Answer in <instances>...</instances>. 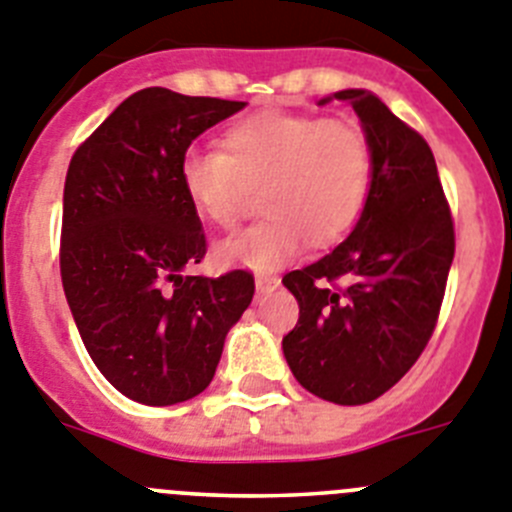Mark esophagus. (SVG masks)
<instances>
[{"label": "esophagus", "mask_w": 512, "mask_h": 512, "mask_svg": "<svg viewBox=\"0 0 512 512\" xmlns=\"http://www.w3.org/2000/svg\"><path fill=\"white\" fill-rule=\"evenodd\" d=\"M279 284H281L279 276L259 274L256 276V294H271L276 287H279Z\"/></svg>", "instance_id": "obj_1"}]
</instances>
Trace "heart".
<instances>
[{
	"label": "heart",
	"mask_w": 512,
	"mask_h": 512,
	"mask_svg": "<svg viewBox=\"0 0 512 512\" xmlns=\"http://www.w3.org/2000/svg\"><path fill=\"white\" fill-rule=\"evenodd\" d=\"M218 149L192 147L177 177L205 223H236L259 187L264 218L215 246L223 266L274 271L304 246L327 248L353 231L373 185V149L348 119L259 111L223 131Z\"/></svg>",
	"instance_id": "heart-1"
}]
</instances>
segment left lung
<instances>
[{
	"label": "left lung",
	"instance_id": "obj_1",
	"mask_svg": "<svg viewBox=\"0 0 512 512\" xmlns=\"http://www.w3.org/2000/svg\"><path fill=\"white\" fill-rule=\"evenodd\" d=\"M373 149L363 215L332 253L289 271L299 322L281 350L314 396L360 406L396 386L424 353L454 259V223L429 144L375 93L345 88ZM337 278L345 290L332 288Z\"/></svg>",
	"mask_w": 512,
	"mask_h": 512
}]
</instances>
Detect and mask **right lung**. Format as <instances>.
<instances>
[{
  "label": "right lung",
  "mask_w": 512,
  "mask_h": 512,
  "mask_svg": "<svg viewBox=\"0 0 512 512\" xmlns=\"http://www.w3.org/2000/svg\"><path fill=\"white\" fill-rule=\"evenodd\" d=\"M243 101L144 88L75 149L63 190L60 276L88 355L126 398L172 406L213 381L253 276H185L205 256L177 167Z\"/></svg>",
  "instance_id": "right-lung-1"
}]
</instances>
